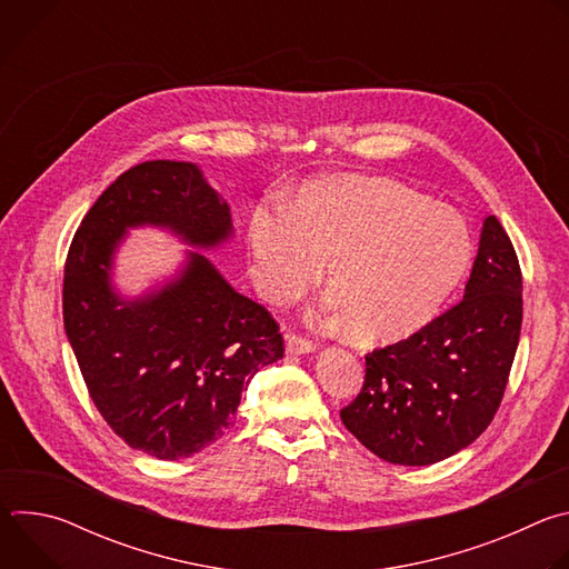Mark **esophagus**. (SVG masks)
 <instances>
[{
  "mask_svg": "<svg viewBox=\"0 0 569 569\" xmlns=\"http://www.w3.org/2000/svg\"><path fill=\"white\" fill-rule=\"evenodd\" d=\"M286 351H288L290 356H301V353H310V351H315V345H312L310 340L301 338V336L290 333V336L286 338Z\"/></svg>",
  "mask_w": 569,
  "mask_h": 569,
  "instance_id": "1",
  "label": "esophagus"
}]
</instances>
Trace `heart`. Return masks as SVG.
<instances>
[{
	"mask_svg": "<svg viewBox=\"0 0 569 569\" xmlns=\"http://www.w3.org/2000/svg\"><path fill=\"white\" fill-rule=\"evenodd\" d=\"M252 277L272 303L308 292L329 263L321 319L360 342L402 340L439 312L463 277L472 238L463 216L376 178L308 184L290 211L250 220Z\"/></svg>",
	"mask_w": 569,
	"mask_h": 569,
	"instance_id": "1",
	"label": "heart"
}]
</instances>
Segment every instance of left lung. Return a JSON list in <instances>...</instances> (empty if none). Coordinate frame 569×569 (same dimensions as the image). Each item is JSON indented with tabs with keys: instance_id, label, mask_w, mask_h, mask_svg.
Segmentation results:
<instances>
[{
	"instance_id": "8db88e82",
	"label": "left lung",
	"mask_w": 569,
	"mask_h": 569,
	"mask_svg": "<svg viewBox=\"0 0 569 569\" xmlns=\"http://www.w3.org/2000/svg\"><path fill=\"white\" fill-rule=\"evenodd\" d=\"M522 327V272L500 220H483L463 299L408 340L365 356V385L340 412L347 430L398 466H428L491 426Z\"/></svg>"
}]
</instances>
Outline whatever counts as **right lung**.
<instances>
[{"label":"right lung","instance_id":"1","mask_svg":"<svg viewBox=\"0 0 569 569\" xmlns=\"http://www.w3.org/2000/svg\"><path fill=\"white\" fill-rule=\"evenodd\" d=\"M139 224L209 250L231 236V216L196 164L143 161L99 196L67 252L64 333L97 410L130 448L176 461L224 435L252 376L283 358V336L198 252L161 290L117 295L112 259Z\"/></svg>","mask_w":569,"mask_h":569}]
</instances>
